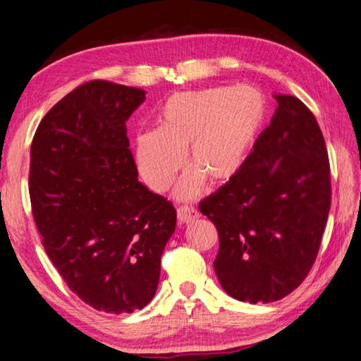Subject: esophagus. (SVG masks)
Here are the masks:
<instances>
[{
	"instance_id": "esophagus-1",
	"label": "esophagus",
	"mask_w": 361,
	"mask_h": 361,
	"mask_svg": "<svg viewBox=\"0 0 361 361\" xmlns=\"http://www.w3.org/2000/svg\"><path fill=\"white\" fill-rule=\"evenodd\" d=\"M176 216H178V222L189 224L192 222L194 219L199 217V213H197L195 208L185 204V207H178V209H176Z\"/></svg>"
}]
</instances>
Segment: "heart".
<instances>
[{
	"label": "heart",
	"mask_w": 361,
	"mask_h": 361,
	"mask_svg": "<svg viewBox=\"0 0 361 361\" xmlns=\"http://www.w3.org/2000/svg\"><path fill=\"white\" fill-rule=\"evenodd\" d=\"M267 118V102L255 87H209L172 95L158 116L159 130L136 139V161L148 188L164 192L185 162L192 167L175 194L192 199L203 178L231 180L247 161Z\"/></svg>",
	"instance_id": "1"
}]
</instances>
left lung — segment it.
<instances>
[{
	"instance_id": "obj_1",
	"label": "left lung",
	"mask_w": 361,
	"mask_h": 361,
	"mask_svg": "<svg viewBox=\"0 0 361 361\" xmlns=\"http://www.w3.org/2000/svg\"><path fill=\"white\" fill-rule=\"evenodd\" d=\"M279 108L241 171L199 204L216 225L214 271L241 302H275L312 271L331 202L330 162L316 117L299 98Z\"/></svg>"
}]
</instances>
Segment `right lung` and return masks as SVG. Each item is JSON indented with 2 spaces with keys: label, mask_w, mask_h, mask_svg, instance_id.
<instances>
[{
  "label": "right lung",
  "mask_w": 361,
  "mask_h": 361,
  "mask_svg": "<svg viewBox=\"0 0 361 361\" xmlns=\"http://www.w3.org/2000/svg\"><path fill=\"white\" fill-rule=\"evenodd\" d=\"M145 90L94 80L42 118L30 197L42 245L63 281L98 312L133 313L157 293L176 211L137 181L125 122Z\"/></svg>",
  "instance_id": "obj_1"
}]
</instances>
